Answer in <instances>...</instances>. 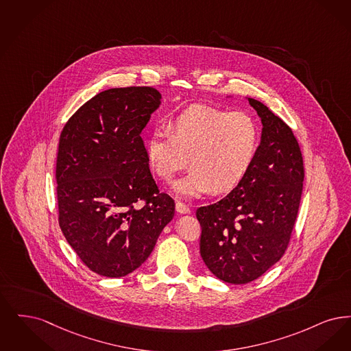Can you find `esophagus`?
I'll list each match as a JSON object with an SVG mask.
<instances>
[{
	"label": "esophagus",
	"instance_id": "esophagus-1",
	"mask_svg": "<svg viewBox=\"0 0 351 351\" xmlns=\"http://www.w3.org/2000/svg\"><path fill=\"white\" fill-rule=\"evenodd\" d=\"M176 211L181 215L190 214V207L182 202H176Z\"/></svg>",
	"mask_w": 351,
	"mask_h": 351
}]
</instances>
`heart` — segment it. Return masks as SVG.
<instances>
[{
	"instance_id": "heart-1",
	"label": "heart",
	"mask_w": 351,
	"mask_h": 351,
	"mask_svg": "<svg viewBox=\"0 0 351 351\" xmlns=\"http://www.w3.org/2000/svg\"><path fill=\"white\" fill-rule=\"evenodd\" d=\"M261 144L259 124L250 114L195 105L171 119L169 131L156 130L145 143L148 167L161 180H171L184 167L191 169L171 183L180 198L228 193L253 168Z\"/></svg>"
}]
</instances>
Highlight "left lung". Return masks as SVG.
<instances>
[{
  "label": "left lung",
  "instance_id": "8db88e82",
  "mask_svg": "<svg viewBox=\"0 0 351 351\" xmlns=\"http://www.w3.org/2000/svg\"><path fill=\"white\" fill-rule=\"evenodd\" d=\"M246 99L262 122L256 162L226 198L197 210L200 256L215 276L232 285L257 279L282 258L304 181L292 130L262 102Z\"/></svg>",
  "mask_w": 351,
  "mask_h": 351
}]
</instances>
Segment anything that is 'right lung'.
<instances>
[{
	"label": "right lung",
	"instance_id": "1",
	"mask_svg": "<svg viewBox=\"0 0 351 351\" xmlns=\"http://www.w3.org/2000/svg\"><path fill=\"white\" fill-rule=\"evenodd\" d=\"M160 105L161 94L149 86L108 89L80 107L61 132L59 224L81 261L106 278L140 267L174 216L141 138Z\"/></svg>",
	"mask_w": 351,
	"mask_h": 351
}]
</instances>
